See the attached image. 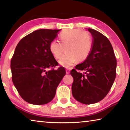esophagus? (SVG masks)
<instances>
[{"label": "esophagus", "instance_id": "esophagus-1", "mask_svg": "<svg viewBox=\"0 0 130 130\" xmlns=\"http://www.w3.org/2000/svg\"><path fill=\"white\" fill-rule=\"evenodd\" d=\"M70 70L69 69V68H67V69H66V73H67V74H69L70 73Z\"/></svg>", "mask_w": 130, "mask_h": 130}]
</instances>
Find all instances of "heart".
Listing matches in <instances>:
<instances>
[{
    "instance_id": "obj_1",
    "label": "heart",
    "mask_w": 130,
    "mask_h": 130,
    "mask_svg": "<svg viewBox=\"0 0 130 130\" xmlns=\"http://www.w3.org/2000/svg\"><path fill=\"white\" fill-rule=\"evenodd\" d=\"M60 42L54 40L50 43L49 49L57 59L66 53L59 60L63 67H69L76 62L87 58L92 47V38L88 32L79 28L65 30L60 35Z\"/></svg>"
}]
</instances>
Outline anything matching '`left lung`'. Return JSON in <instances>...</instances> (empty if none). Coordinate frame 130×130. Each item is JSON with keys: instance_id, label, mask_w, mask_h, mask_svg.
Segmentation results:
<instances>
[{"instance_id": "8db88e82", "label": "left lung", "mask_w": 130, "mask_h": 130, "mask_svg": "<svg viewBox=\"0 0 130 130\" xmlns=\"http://www.w3.org/2000/svg\"><path fill=\"white\" fill-rule=\"evenodd\" d=\"M92 47L83 63L70 71L73 78L72 92L74 98L85 104L98 103L111 89L116 74V59L112 46L106 37L92 28ZM82 70L81 73L78 71Z\"/></svg>"}]
</instances>
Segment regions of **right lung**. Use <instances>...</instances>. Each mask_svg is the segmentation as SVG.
<instances>
[{
    "instance_id": "1",
    "label": "right lung",
    "mask_w": 130,
    "mask_h": 130,
    "mask_svg": "<svg viewBox=\"0 0 130 130\" xmlns=\"http://www.w3.org/2000/svg\"><path fill=\"white\" fill-rule=\"evenodd\" d=\"M60 30H36L23 37L15 48L11 60L12 83L21 98L30 104L51 102L65 75L63 67L54 69L58 63L49 49Z\"/></svg>"
}]
</instances>
